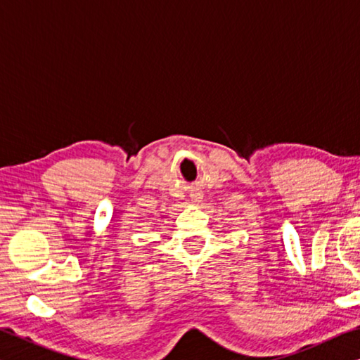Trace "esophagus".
<instances>
[{
    "label": "esophagus",
    "instance_id": "esophagus-1",
    "mask_svg": "<svg viewBox=\"0 0 360 360\" xmlns=\"http://www.w3.org/2000/svg\"><path fill=\"white\" fill-rule=\"evenodd\" d=\"M192 200L193 202H202V197H200V193H197V195H192Z\"/></svg>",
    "mask_w": 360,
    "mask_h": 360
}]
</instances>
